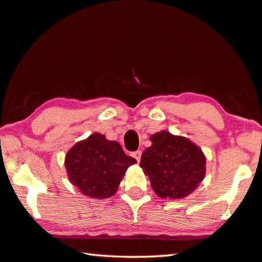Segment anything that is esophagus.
<instances>
[{
  "mask_svg": "<svg viewBox=\"0 0 262 262\" xmlns=\"http://www.w3.org/2000/svg\"><path fill=\"white\" fill-rule=\"evenodd\" d=\"M141 155H142V151L141 150H136V151L132 152V156L134 157V159L138 162H140V160H141Z\"/></svg>",
  "mask_w": 262,
  "mask_h": 262,
  "instance_id": "esophagus-1",
  "label": "esophagus"
}]
</instances>
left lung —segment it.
Listing matches in <instances>:
<instances>
[{"label":"left lung","instance_id":"left-lung-1","mask_svg":"<svg viewBox=\"0 0 262 262\" xmlns=\"http://www.w3.org/2000/svg\"><path fill=\"white\" fill-rule=\"evenodd\" d=\"M151 146L141 156L140 167L161 198L182 199L197 189L205 177L202 149L183 136L167 130L150 136Z\"/></svg>","mask_w":262,"mask_h":262}]
</instances>
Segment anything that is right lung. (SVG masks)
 Segmentation results:
<instances>
[{"instance_id": "add662e5", "label": "right lung", "mask_w": 262, "mask_h": 262, "mask_svg": "<svg viewBox=\"0 0 262 262\" xmlns=\"http://www.w3.org/2000/svg\"><path fill=\"white\" fill-rule=\"evenodd\" d=\"M134 163L136 160L127 156L118 142L99 133L74 144L65 156L70 182L85 196L97 199L113 196Z\"/></svg>"}]
</instances>
